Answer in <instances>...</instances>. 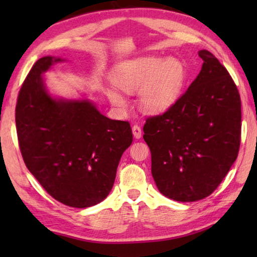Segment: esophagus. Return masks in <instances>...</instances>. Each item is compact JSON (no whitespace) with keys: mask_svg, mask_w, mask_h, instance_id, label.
Returning <instances> with one entry per match:
<instances>
[{"mask_svg":"<svg viewBox=\"0 0 257 257\" xmlns=\"http://www.w3.org/2000/svg\"><path fill=\"white\" fill-rule=\"evenodd\" d=\"M132 130H133V135H134L135 138H136V139L142 138V129H141V127H139V125H137V124L133 125Z\"/></svg>","mask_w":257,"mask_h":257,"instance_id":"34e87169","label":"esophagus"}]
</instances>
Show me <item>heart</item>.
Here are the masks:
<instances>
[{"instance_id": "b5f03b06", "label": "heart", "mask_w": 257, "mask_h": 257, "mask_svg": "<svg viewBox=\"0 0 257 257\" xmlns=\"http://www.w3.org/2000/svg\"><path fill=\"white\" fill-rule=\"evenodd\" d=\"M111 82L124 93L139 92L141 107L151 114H160L171 108L180 98L186 81V69L179 60L159 56L123 61L113 69ZM105 95L119 110L127 106L119 92L105 88Z\"/></svg>"}]
</instances>
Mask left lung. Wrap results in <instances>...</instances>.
I'll use <instances>...</instances> for the list:
<instances>
[{
    "instance_id": "8db88e82",
    "label": "left lung",
    "mask_w": 257,
    "mask_h": 257,
    "mask_svg": "<svg viewBox=\"0 0 257 257\" xmlns=\"http://www.w3.org/2000/svg\"><path fill=\"white\" fill-rule=\"evenodd\" d=\"M203 66L186 93L162 115L144 125L152 176L165 197L195 202L207 197L227 176L240 145L238 89L211 52L201 50Z\"/></svg>"
}]
</instances>
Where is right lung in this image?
I'll return each mask as SVG.
<instances>
[{
	"instance_id": "add662e5",
	"label": "right lung",
	"mask_w": 257,
	"mask_h": 257,
	"mask_svg": "<svg viewBox=\"0 0 257 257\" xmlns=\"http://www.w3.org/2000/svg\"><path fill=\"white\" fill-rule=\"evenodd\" d=\"M62 61L44 56L29 71L16 106L17 134L26 167L43 188L84 208L110 194L133 133L128 121L106 118L89 99L52 96L43 73Z\"/></svg>"
}]
</instances>
